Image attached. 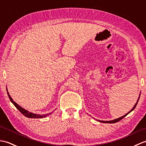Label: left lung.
<instances>
[{"label": "left lung", "instance_id": "obj_1", "mask_svg": "<svg viewBox=\"0 0 146 146\" xmlns=\"http://www.w3.org/2000/svg\"><path fill=\"white\" fill-rule=\"evenodd\" d=\"M140 95H141V94H140ZM140 95H139V98H138V100H137V102H136V104H135V105H134V107H133L132 108V110L130 111H129V112L127 113H126L125 115H123V116H122V117H119V119H115V120H110V121H103V120H98V121L100 122H102V123H115V122H119V121H120V120H122L123 117H125L127 115H128L130 112H131V111H132L134 109V108H135V107H136V105H137V103H138V101H139V98H140Z\"/></svg>", "mask_w": 146, "mask_h": 146}]
</instances>
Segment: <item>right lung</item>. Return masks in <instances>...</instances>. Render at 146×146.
Here are the masks:
<instances>
[{
	"instance_id": "right-lung-1",
	"label": "right lung",
	"mask_w": 146,
	"mask_h": 146,
	"mask_svg": "<svg viewBox=\"0 0 146 146\" xmlns=\"http://www.w3.org/2000/svg\"><path fill=\"white\" fill-rule=\"evenodd\" d=\"M7 95H8V97L10 99V100L11 101V102L12 104H14V106L17 108V109H18L20 111V112L23 114L24 116H26V117H28V118H33V119H39V118H42V117H46L47 115H48L49 114H44V115H39V114H36V113H33L32 112H30V111H28L27 110H25L24 108H22L21 107H20L19 105L15 103L14 101H13L12 100V98H11V97L9 95V92L7 91ZM51 113H50L49 114H51Z\"/></svg>"
}]
</instances>
